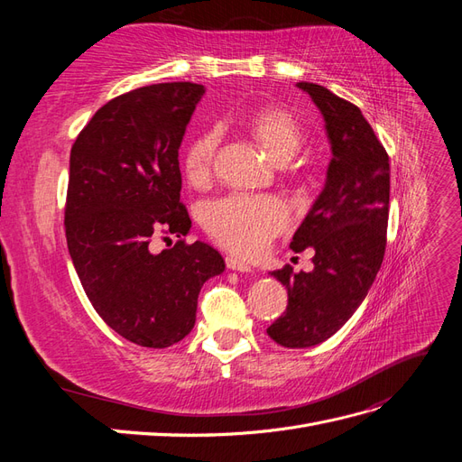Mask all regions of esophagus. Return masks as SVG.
<instances>
[{
	"instance_id": "1",
	"label": "esophagus",
	"mask_w": 462,
	"mask_h": 462,
	"mask_svg": "<svg viewBox=\"0 0 462 462\" xmlns=\"http://www.w3.org/2000/svg\"><path fill=\"white\" fill-rule=\"evenodd\" d=\"M226 263H227V268H229V270L241 272V273H250V272H254L253 265H250V263H248V262H245V260H241V258H236V256H227V258H226Z\"/></svg>"
}]
</instances>
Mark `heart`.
<instances>
[{
    "instance_id": "heart-1",
    "label": "heart",
    "mask_w": 462,
    "mask_h": 462,
    "mask_svg": "<svg viewBox=\"0 0 462 462\" xmlns=\"http://www.w3.org/2000/svg\"><path fill=\"white\" fill-rule=\"evenodd\" d=\"M246 127L277 163L295 156L302 143V129L295 116L279 106H263L250 114ZM219 144L217 131H204L187 144L183 170L192 185H206L214 171ZM204 227L223 248L239 256L263 253L273 236L291 223L287 202L273 194H227L204 209Z\"/></svg>"
}]
</instances>
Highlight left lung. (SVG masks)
Listing matches in <instances>:
<instances>
[{"label": "left lung", "instance_id": "8db88e82", "mask_svg": "<svg viewBox=\"0 0 462 462\" xmlns=\"http://www.w3.org/2000/svg\"><path fill=\"white\" fill-rule=\"evenodd\" d=\"M326 121L331 162L324 190L292 235L291 248H314V270L272 272L289 304L268 328L287 348L329 339L366 299L382 268L389 217V156L362 111L314 82H297Z\"/></svg>", "mask_w": 462, "mask_h": 462}]
</instances>
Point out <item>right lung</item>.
Listing matches in <instances>:
<instances>
[{
	"label": "right lung",
	"instance_id": "1",
	"mask_svg": "<svg viewBox=\"0 0 462 462\" xmlns=\"http://www.w3.org/2000/svg\"><path fill=\"white\" fill-rule=\"evenodd\" d=\"M204 92L194 82H162L121 94L96 111L71 148L69 254L97 316L141 346L187 337L202 285L226 270L200 241L180 239L160 254L150 248L156 235L190 229L179 200V148Z\"/></svg>",
	"mask_w": 462,
	"mask_h": 462
}]
</instances>
